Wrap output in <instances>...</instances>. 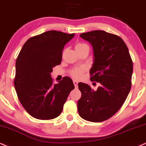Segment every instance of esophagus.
<instances>
[{
    "instance_id": "1",
    "label": "esophagus",
    "mask_w": 146,
    "mask_h": 146,
    "mask_svg": "<svg viewBox=\"0 0 146 146\" xmlns=\"http://www.w3.org/2000/svg\"><path fill=\"white\" fill-rule=\"evenodd\" d=\"M73 83H74V84L75 87H76V88L78 87V82H77L76 80H74Z\"/></svg>"
}]
</instances>
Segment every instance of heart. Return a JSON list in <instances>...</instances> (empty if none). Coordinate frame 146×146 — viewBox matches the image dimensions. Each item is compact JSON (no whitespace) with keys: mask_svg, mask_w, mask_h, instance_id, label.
Segmentation results:
<instances>
[{"mask_svg":"<svg viewBox=\"0 0 146 146\" xmlns=\"http://www.w3.org/2000/svg\"><path fill=\"white\" fill-rule=\"evenodd\" d=\"M75 49H76V52L82 51L84 49H88L89 50V46L87 44H86L85 43L82 42H78L76 43V45H75ZM84 72V69L83 68H77L72 69L70 71V75L72 78L75 79H80L81 78L82 74H83Z\"/></svg>","mask_w":146,"mask_h":146,"instance_id":"obj_1","label":"heart"}]
</instances>
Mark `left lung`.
Here are the masks:
<instances>
[{
  "label": "left lung",
  "mask_w": 146,
  "mask_h": 146,
  "mask_svg": "<svg viewBox=\"0 0 146 146\" xmlns=\"http://www.w3.org/2000/svg\"><path fill=\"white\" fill-rule=\"evenodd\" d=\"M80 36L92 44L94 62L90 80L100 86L94 91L87 84L78 83L81 92L77 104L78 114L88 121L102 122L114 116L125 103L131 87L133 61L118 36L95 30Z\"/></svg>",
  "instance_id": "8db88e82"
}]
</instances>
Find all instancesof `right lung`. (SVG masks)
Here are the masks:
<instances>
[{"label": "right lung", "instance_id": "obj_1", "mask_svg": "<svg viewBox=\"0 0 146 146\" xmlns=\"http://www.w3.org/2000/svg\"><path fill=\"white\" fill-rule=\"evenodd\" d=\"M75 34L51 30L30 38L23 44L15 64L14 86L27 112L39 120L59 116L73 82L65 76L58 84L51 77L53 68L62 62L65 44Z\"/></svg>", "mask_w": 146, "mask_h": 146}]
</instances>
